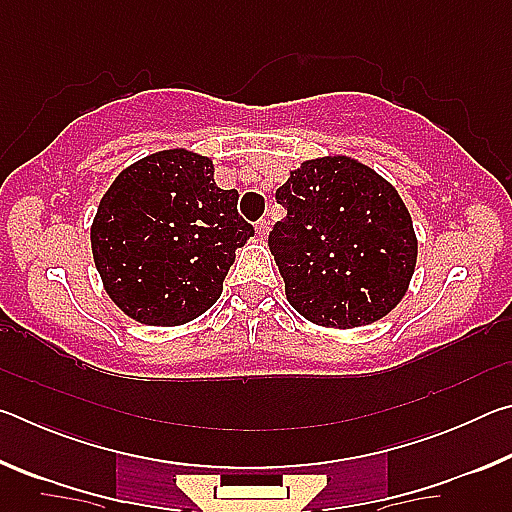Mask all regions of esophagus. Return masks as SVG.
Wrapping results in <instances>:
<instances>
[{
  "mask_svg": "<svg viewBox=\"0 0 512 512\" xmlns=\"http://www.w3.org/2000/svg\"><path fill=\"white\" fill-rule=\"evenodd\" d=\"M255 232H257L259 239H266V235H268V221L266 219H259L257 225H255Z\"/></svg>",
  "mask_w": 512,
  "mask_h": 512,
  "instance_id": "1",
  "label": "esophagus"
}]
</instances>
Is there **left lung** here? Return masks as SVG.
<instances>
[{
	"label": "left lung",
	"mask_w": 512,
	"mask_h": 512,
	"mask_svg": "<svg viewBox=\"0 0 512 512\" xmlns=\"http://www.w3.org/2000/svg\"><path fill=\"white\" fill-rule=\"evenodd\" d=\"M287 216L268 248L287 300L323 327L370 325L400 305L418 262L397 189L348 155L305 160L275 192Z\"/></svg>",
	"instance_id": "left-lung-1"
}]
</instances>
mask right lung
I'll return each mask as SVG.
<instances>
[{
  "label": "right lung",
  "instance_id": "obj_1",
  "mask_svg": "<svg viewBox=\"0 0 512 512\" xmlns=\"http://www.w3.org/2000/svg\"><path fill=\"white\" fill-rule=\"evenodd\" d=\"M237 201V189L214 183V164L201 153L167 149L126 167L90 228L110 300L153 327L205 314L221 296L237 248L255 235Z\"/></svg>",
  "mask_w": 512,
  "mask_h": 512
}]
</instances>
